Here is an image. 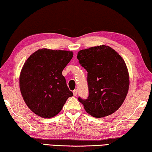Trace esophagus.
<instances>
[{
    "label": "esophagus",
    "instance_id": "34e87169",
    "mask_svg": "<svg viewBox=\"0 0 152 152\" xmlns=\"http://www.w3.org/2000/svg\"><path fill=\"white\" fill-rule=\"evenodd\" d=\"M77 89H75V90H74V91H73V94H74V96H76L77 95Z\"/></svg>",
    "mask_w": 152,
    "mask_h": 152
}]
</instances>
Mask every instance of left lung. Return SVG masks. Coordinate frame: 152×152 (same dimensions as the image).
I'll use <instances>...</instances> for the list:
<instances>
[{"mask_svg":"<svg viewBox=\"0 0 152 152\" xmlns=\"http://www.w3.org/2000/svg\"><path fill=\"white\" fill-rule=\"evenodd\" d=\"M77 58L87 72L88 98L78 97L85 111L95 118L114 113L123 103L129 89V73L123 58L102 45L79 51Z\"/></svg>","mask_w":152,"mask_h":152,"instance_id":"obj_1","label":"left lung"}]
</instances>
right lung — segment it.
Segmentation results:
<instances>
[{"instance_id": "right-lung-1", "label": "right lung", "mask_w": 152, "mask_h": 152, "mask_svg": "<svg viewBox=\"0 0 152 152\" xmlns=\"http://www.w3.org/2000/svg\"><path fill=\"white\" fill-rule=\"evenodd\" d=\"M72 57L71 51L43 48L25 61L19 78L20 89L25 103L34 114L44 118H52L73 96L62 74Z\"/></svg>"}]
</instances>
